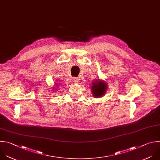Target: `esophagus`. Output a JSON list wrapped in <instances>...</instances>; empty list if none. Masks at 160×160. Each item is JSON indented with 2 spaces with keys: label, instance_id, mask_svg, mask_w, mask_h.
Returning a JSON list of instances; mask_svg holds the SVG:
<instances>
[{
  "label": "esophagus",
  "instance_id": "1",
  "mask_svg": "<svg viewBox=\"0 0 160 160\" xmlns=\"http://www.w3.org/2000/svg\"><path fill=\"white\" fill-rule=\"evenodd\" d=\"M73 82H75V83H78V82H79V79L78 78H73Z\"/></svg>",
  "mask_w": 160,
  "mask_h": 160
}]
</instances>
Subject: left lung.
<instances>
[{
    "instance_id": "8db88e82",
    "label": "left lung",
    "mask_w": 160,
    "mask_h": 160,
    "mask_svg": "<svg viewBox=\"0 0 160 160\" xmlns=\"http://www.w3.org/2000/svg\"><path fill=\"white\" fill-rule=\"evenodd\" d=\"M108 88V85L103 80H95L92 82L91 90L93 96L95 98H99L105 94V92Z\"/></svg>"
}]
</instances>
